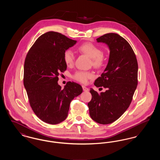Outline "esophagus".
Instances as JSON below:
<instances>
[{
  "label": "esophagus",
  "mask_w": 160,
  "mask_h": 160,
  "mask_svg": "<svg viewBox=\"0 0 160 160\" xmlns=\"http://www.w3.org/2000/svg\"><path fill=\"white\" fill-rule=\"evenodd\" d=\"M82 88H83V91L88 92L89 91L88 88H87L86 87H85V86H82Z\"/></svg>",
  "instance_id": "obj_1"
}]
</instances>
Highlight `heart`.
I'll return each instance as SVG.
<instances>
[{"instance_id": "heart-1", "label": "heart", "mask_w": 160, "mask_h": 160, "mask_svg": "<svg viewBox=\"0 0 160 160\" xmlns=\"http://www.w3.org/2000/svg\"><path fill=\"white\" fill-rule=\"evenodd\" d=\"M79 52L88 55L92 59V65L96 68L101 67L104 63V56L102 51L98 46L91 42H86L79 46L78 48ZM63 59L67 65H72L75 60V56L72 50L68 49L63 53ZM93 77L91 72L84 71H77L73 75L72 78L77 81L82 83H86L88 80Z\"/></svg>"}]
</instances>
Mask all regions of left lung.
Segmentation results:
<instances>
[{"label": "left lung", "instance_id": "1", "mask_svg": "<svg viewBox=\"0 0 160 160\" xmlns=\"http://www.w3.org/2000/svg\"><path fill=\"white\" fill-rule=\"evenodd\" d=\"M97 41L107 44L110 54L106 68L94 84L107 89L98 93L91 88L88 106L92 119L106 125L118 119L129 107L137 88L138 63L132 47L119 35L107 33Z\"/></svg>", "mask_w": 160, "mask_h": 160}]
</instances>
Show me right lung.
<instances>
[{
	"label": "right lung",
	"instance_id": "right-lung-1",
	"mask_svg": "<svg viewBox=\"0 0 160 160\" xmlns=\"http://www.w3.org/2000/svg\"><path fill=\"white\" fill-rule=\"evenodd\" d=\"M76 42L60 33L48 32L26 55L24 86L33 112L43 122L55 125L65 120L71 101L83 92L76 83L68 82L63 89L58 83L59 74L67 68L63 53Z\"/></svg>",
	"mask_w": 160,
	"mask_h": 160
}]
</instances>
